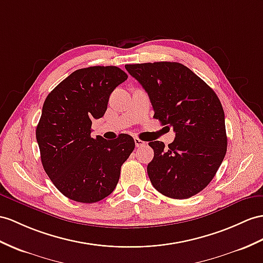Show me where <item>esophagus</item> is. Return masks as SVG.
<instances>
[{"mask_svg":"<svg viewBox=\"0 0 263 263\" xmlns=\"http://www.w3.org/2000/svg\"><path fill=\"white\" fill-rule=\"evenodd\" d=\"M134 140H135V145H136V147H143V146H145V145H146V143L144 142V140L139 139L138 137H135V138H134Z\"/></svg>","mask_w":263,"mask_h":263,"instance_id":"esophagus-1","label":"esophagus"}]
</instances>
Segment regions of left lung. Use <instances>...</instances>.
Here are the masks:
<instances>
[{
	"mask_svg": "<svg viewBox=\"0 0 263 263\" xmlns=\"http://www.w3.org/2000/svg\"><path fill=\"white\" fill-rule=\"evenodd\" d=\"M125 68L148 93L154 118L175 132L167 148L159 140L148 143L154 149L147 165L153 186L177 200L197 194L213 180L227 153L220 99L182 63L161 61Z\"/></svg>",
	"mask_w": 263,
	"mask_h": 263,
	"instance_id": "8db88e82",
	"label": "left lung"
}]
</instances>
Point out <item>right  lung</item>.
Wrapping results in <instances>:
<instances>
[{
  "instance_id": "obj_1",
  "label": "right lung",
  "mask_w": 263,
  "mask_h": 263,
  "mask_svg": "<svg viewBox=\"0 0 263 263\" xmlns=\"http://www.w3.org/2000/svg\"><path fill=\"white\" fill-rule=\"evenodd\" d=\"M128 78L115 66L78 69L44 101L35 136L41 162L54 186L80 203L101 201L116 187L120 167L135 148L134 138L91 137L93 119L104 116L110 93Z\"/></svg>"
}]
</instances>
